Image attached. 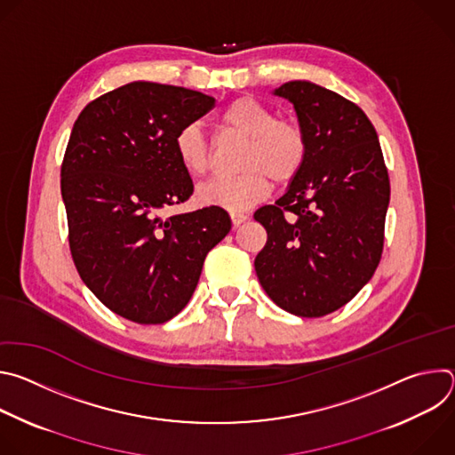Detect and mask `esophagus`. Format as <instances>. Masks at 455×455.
<instances>
[{
  "label": "esophagus",
  "mask_w": 455,
  "mask_h": 455,
  "mask_svg": "<svg viewBox=\"0 0 455 455\" xmlns=\"http://www.w3.org/2000/svg\"><path fill=\"white\" fill-rule=\"evenodd\" d=\"M230 220H232V225H234V227H239L241 223H244V221L248 220V216L243 214V212H232V214H230Z\"/></svg>",
  "instance_id": "obj_1"
}]
</instances>
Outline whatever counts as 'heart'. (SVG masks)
I'll use <instances>...</instances> for the list:
<instances>
[{
  "mask_svg": "<svg viewBox=\"0 0 455 455\" xmlns=\"http://www.w3.org/2000/svg\"><path fill=\"white\" fill-rule=\"evenodd\" d=\"M220 127L225 133L246 140L237 176L214 178L198 187V200L228 212H243L263 202L272 187L293 181L307 158L304 129L288 118H277L275 111L253 97H239L220 113ZM174 149L180 164L192 176H204L212 164L211 144L196 122L178 129Z\"/></svg>",
  "mask_w": 455,
  "mask_h": 455,
  "instance_id": "obj_1",
  "label": "heart"
}]
</instances>
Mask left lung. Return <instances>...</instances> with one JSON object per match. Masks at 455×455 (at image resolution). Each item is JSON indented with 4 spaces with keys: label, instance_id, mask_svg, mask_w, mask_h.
Returning a JSON list of instances; mask_svg holds the SVG:
<instances>
[{
    "label": "left lung",
    "instance_id": "1",
    "mask_svg": "<svg viewBox=\"0 0 455 455\" xmlns=\"http://www.w3.org/2000/svg\"><path fill=\"white\" fill-rule=\"evenodd\" d=\"M274 93L293 104L307 158L275 205L253 214L268 234L253 267L279 307L323 316L371 281L391 185L376 129L355 102L309 81Z\"/></svg>",
    "mask_w": 455,
    "mask_h": 455
}]
</instances>
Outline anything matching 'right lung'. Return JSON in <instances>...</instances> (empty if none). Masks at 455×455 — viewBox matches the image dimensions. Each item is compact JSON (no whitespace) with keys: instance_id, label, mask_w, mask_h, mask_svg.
Returning <instances> with one entry per match:
<instances>
[{"instance_id":"right-lung-1","label":"right lung","mask_w":455,"mask_h":455,"mask_svg":"<svg viewBox=\"0 0 455 455\" xmlns=\"http://www.w3.org/2000/svg\"><path fill=\"white\" fill-rule=\"evenodd\" d=\"M214 104L200 92L135 81L92 100L74 124L60 165L70 251L84 284L127 320L176 316L232 228L220 207L160 216L194 190L176 156L178 129Z\"/></svg>"}]
</instances>
